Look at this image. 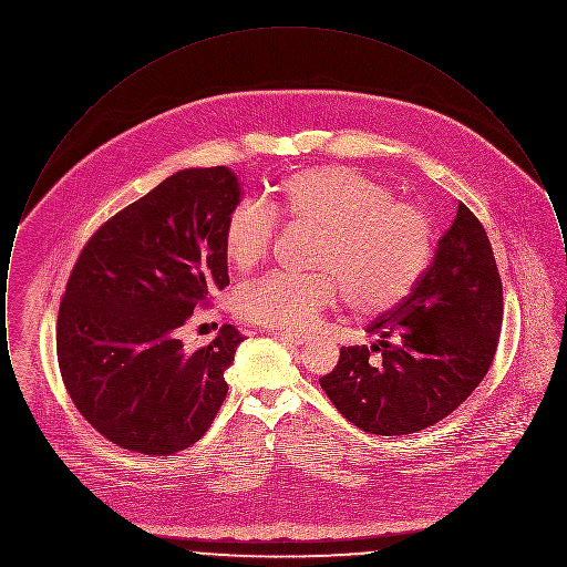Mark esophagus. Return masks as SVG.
Instances as JSON below:
<instances>
[{"mask_svg":"<svg viewBox=\"0 0 567 567\" xmlns=\"http://www.w3.org/2000/svg\"><path fill=\"white\" fill-rule=\"evenodd\" d=\"M276 338L278 340H282V342H289V344H303V342H308V333H297V331H276Z\"/></svg>","mask_w":567,"mask_h":567,"instance_id":"obj_1","label":"esophagus"}]
</instances>
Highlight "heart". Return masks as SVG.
<instances>
[{"label":"heart","mask_w":567,"mask_h":567,"mask_svg":"<svg viewBox=\"0 0 567 567\" xmlns=\"http://www.w3.org/2000/svg\"><path fill=\"white\" fill-rule=\"evenodd\" d=\"M278 216L319 231L315 274L274 271L248 285L238 315L250 323L303 329L349 297L352 310L378 319L416 289L435 250L430 215L374 178L342 165L289 174L268 204L243 197L225 216L223 250L236 270L257 268L270 255Z\"/></svg>","instance_id":"heart-1"}]
</instances>
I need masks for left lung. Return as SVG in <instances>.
<instances>
[{
    "label": "left lung",
    "instance_id": "8db88e82",
    "mask_svg": "<svg viewBox=\"0 0 567 567\" xmlns=\"http://www.w3.org/2000/svg\"><path fill=\"white\" fill-rule=\"evenodd\" d=\"M502 319V278L485 227L458 204L416 289L368 327L377 344L342 347L338 365L319 382L342 416L363 432H421L483 382ZM372 351L381 357L370 358Z\"/></svg>",
    "mask_w": 567,
    "mask_h": 567
}]
</instances>
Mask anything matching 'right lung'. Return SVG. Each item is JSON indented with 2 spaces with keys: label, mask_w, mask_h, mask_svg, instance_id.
I'll return each instance as SVG.
<instances>
[{
  "label": "right lung",
  "mask_w": 567,
  "mask_h": 567,
  "mask_svg": "<svg viewBox=\"0 0 567 567\" xmlns=\"http://www.w3.org/2000/svg\"><path fill=\"white\" fill-rule=\"evenodd\" d=\"M236 202L227 167L176 172L109 218L70 271L56 317L61 378L86 423L125 451L189 449L227 395L243 333L225 324L193 351L178 333L229 285L223 225Z\"/></svg>",
  "instance_id": "right-lung-1"
}]
</instances>
